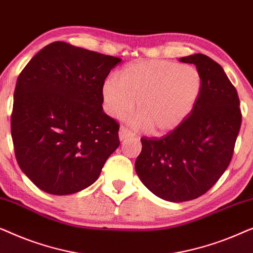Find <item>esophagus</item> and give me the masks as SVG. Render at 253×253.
<instances>
[{
  "mask_svg": "<svg viewBox=\"0 0 253 253\" xmlns=\"http://www.w3.org/2000/svg\"><path fill=\"white\" fill-rule=\"evenodd\" d=\"M119 136H120V140L123 141L124 139H126V138L134 136V133L131 130L127 129V127L121 126V129L119 131Z\"/></svg>",
  "mask_w": 253,
  "mask_h": 253,
  "instance_id": "esophagus-1",
  "label": "esophagus"
}]
</instances>
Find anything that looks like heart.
Wrapping results in <instances>:
<instances>
[{
  "label": "heart",
  "mask_w": 253,
  "mask_h": 253,
  "mask_svg": "<svg viewBox=\"0 0 253 253\" xmlns=\"http://www.w3.org/2000/svg\"><path fill=\"white\" fill-rule=\"evenodd\" d=\"M202 88V75L193 65L151 60L126 65L120 81L107 77L101 94L106 112L114 119L129 115L137 102L134 123L152 133H166L188 119Z\"/></svg>",
  "instance_id": "heart-1"
}]
</instances>
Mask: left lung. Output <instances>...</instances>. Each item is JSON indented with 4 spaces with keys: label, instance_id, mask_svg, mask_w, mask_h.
Segmentation results:
<instances>
[{
    "label": "left lung",
    "instance_id": "8db88e82",
    "mask_svg": "<svg viewBox=\"0 0 253 253\" xmlns=\"http://www.w3.org/2000/svg\"><path fill=\"white\" fill-rule=\"evenodd\" d=\"M202 75V94L190 116L160 138H141L134 169L159 198L188 202L206 193L226 171L241 129L237 91L222 67L204 54L179 58Z\"/></svg>",
    "mask_w": 253,
    "mask_h": 253
}]
</instances>
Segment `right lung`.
I'll return each mask as SVG.
<instances>
[{"mask_svg": "<svg viewBox=\"0 0 253 253\" xmlns=\"http://www.w3.org/2000/svg\"><path fill=\"white\" fill-rule=\"evenodd\" d=\"M121 58L55 41L20 72L11 137L24 174L50 195H71L98 179L119 147L120 126L102 110L101 87Z\"/></svg>", "mask_w": 253, "mask_h": 253, "instance_id": "obj_1", "label": "right lung"}]
</instances>
